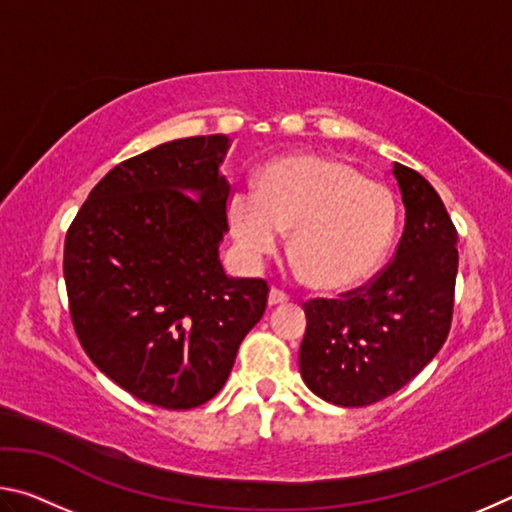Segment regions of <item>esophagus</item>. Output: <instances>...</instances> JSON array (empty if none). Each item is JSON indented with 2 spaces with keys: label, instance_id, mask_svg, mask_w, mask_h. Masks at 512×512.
I'll use <instances>...</instances> for the list:
<instances>
[{
  "label": "esophagus",
  "instance_id": "obj_1",
  "mask_svg": "<svg viewBox=\"0 0 512 512\" xmlns=\"http://www.w3.org/2000/svg\"><path fill=\"white\" fill-rule=\"evenodd\" d=\"M284 302H289V296L280 289H271L268 293V307H277V305H284Z\"/></svg>",
  "mask_w": 512,
  "mask_h": 512
}]
</instances>
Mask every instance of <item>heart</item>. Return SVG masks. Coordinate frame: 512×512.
Wrapping results in <instances>:
<instances>
[{"label":"heart","mask_w":512,"mask_h":512,"mask_svg":"<svg viewBox=\"0 0 512 512\" xmlns=\"http://www.w3.org/2000/svg\"><path fill=\"white\" fill-rule=\"evenodd\" d=\"M239 257L259 266L289 235V257L309 287L343 291L377 271L393 244L391 189L327 155H284L259 171L257 189L225 201Z\"/></svg>","instance_id":"1"}]
</instances>
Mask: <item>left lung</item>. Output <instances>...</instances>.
Masks as SVG:
<instances>
[{
	"mask_svg": "<svg viewBox=\"0 0 512 512\" xmlns=\"http://www.w3.org/2000/svg\"><path fill=\"white\" fill-rule=\"evenodd\" d=\"M404 203L395 259L343 300H311L300 375L336 406H368L400 391L449 334L458 271L456 228L436 189L393 164Z\"/></svg>",
	"mask_w": 512,
	"mask_h": 512,
	"instance_id": "8db88e82",
	"label": "left lung"
}]
</instances>
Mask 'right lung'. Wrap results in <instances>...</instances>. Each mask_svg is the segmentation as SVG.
I'll use <instances>...</instances> for the list:
<instances>
[{
	"label": "right lung",
	"instance_id": "obj_1",
	"mask_svg": "<svg viewBox=\"0 0 512 512\" xmlns=\"http://www.w3.org/2000/svg\"><path fill=\"white\" fill-rule=\"evenodd\" d=\"M228 135L173 140L117 164L65 239L69 314L88 357L142 402L194 409L221 391L264 316V280L228 277Z\"/></svg>",
	"mask_w": 512,
	"mask_h": 512
}]
</instances>
